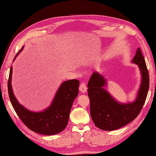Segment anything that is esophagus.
<instances>
[{"instance_id":"34e87169","label":"esophagus","mask_w":156,"mask_h":156,"mask_svg":"<svg viewBox=\"0 0 156 156\" xmlns=\"http://www.w3.org/2000/svg\"><path fill=\"white\" fill-rule=\"evenodd\" d=\"M79 89H80V90L81 92L85 93L87 92V88L86 84L85 83H83V82L81 83L80 84V85Z\"/></svg>"}]
</instances>
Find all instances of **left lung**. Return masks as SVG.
<instances>
[{
  "label": "left lung",
  "mask_w": 156,
  "mask_h": 156,
  "mask_svg": "<svg viewBox=\"0 0 156 156\" xmlns=\"http://www.w3.org/2000/svg\"><path fill=\"white\" fill-rule=\"evenodd\" d=\"M138 66L142 75L135 101L127 104L117 102L104 87L107 81L99 73L94 72L88 83L90 114L95 125L102 130L119 129L134 120L140 113L149 88V71L140 48L132 61Z\"/></svg>",
  "instance_id": "1"
}]
</instances>
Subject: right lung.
<instances>
[{
  "instance_id": "right-lung-1",
  "label": "right lung",
  "mask_w": 156,
  "mask_h": 156,
  "mask_svg": "<svg viewBox=\"0 0 156 156\" xmlns=\"http://www.w3.org/2000/svg\"><path fill=\"white\" fill-rule=\"evenodd\" d=\"M23 48V47L14 60ZM12 73V67L8 80V93L13 108L23 123L39 134L52 135L61 132L68 125L73 101L78 95L79 80L73 79L64 81L48 108L41 112H33L21 105L15 97L11 86Z\"/></svg>"
}]
</instances>
